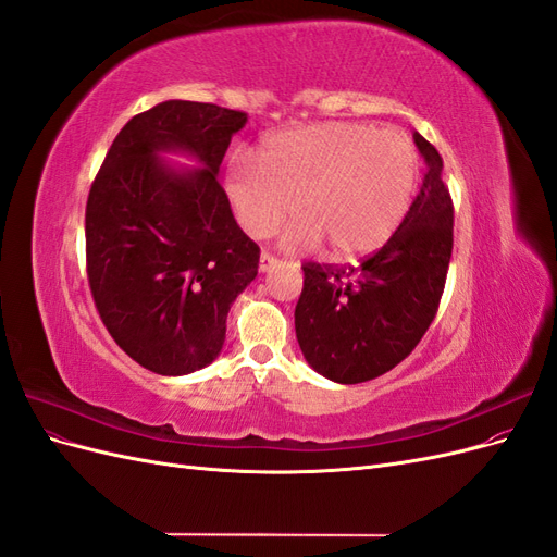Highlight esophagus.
<instances>
[{
	"label": "esophagus",
	"mask_w": 557,
	"mask_h": 557,
	"mask_svg": "<svg viewBox=\"0 0 557 557\" xmlns=\"http://www.w3.org/2000/svg\"><path fill=\"white\" fill-rule=\"evenodd\" d=\"M278 262H281V260H278L276 256H272V252H267V250L260 252V272H269V269L276 267Z\"/></svg>",
	"instance_id": "34e87169"
}]
</instances>
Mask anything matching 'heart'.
<instances>
[{"label": "heart", "instance_id": "heart-1", "mask_svg": "<svg viewBox=\"0 0 557 557\" xmlns=\"http://www.w3.org/2000/svg\"><path fill=\"white\" fill-rule=\"evenodd\" d=\"M420 156L407 134L360 123H320L260 141L252 164L234 160L225 190L242 227L256 239L274 234L295 211L285 244H327L334 260L369 256L391 242L409 215Z\"/></svg>", "mask_w": 557, "mask_h": 557}]
</instances>
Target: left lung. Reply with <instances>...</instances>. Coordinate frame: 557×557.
<instances>
[{
  "instance_id": "1",
  "label": "left lung",
  "mask_w": 557,
  "mask_h": 557,
  "mask_svg": "<svg viewBox=\"0 0 557 557\" xmlns=\"http://www.w3.org/2000/svg\"><path fill=\"white\" fill-rule=\"evenodd\" d=\"M425 176L391 242L358 267L301 264L295 332L307 362L336 383L391 372L423 339L440 309L453 252V199L444 160L416 132Z\"/></svg>"
}]
</instances>
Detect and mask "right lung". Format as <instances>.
<instances>
[{"label":"right lung","instance_id":"right-lung-1","mask_svg":"<svg viewBox=\"0 0 557 557\" xmlns=\"http://www.w3.org/2000/svg\"><path fill=\"white\" fill-rule=\"evenodd\" d=\"M246 113L170 99L117 132L86 207L88 283L99 318L127 356L162 376L211 364L232 301L258 276L260 248L218 183ZM178 149L205 168L174 171Z\"/></svg>","mask_w":557,"mask_h":557}]
</instances>
